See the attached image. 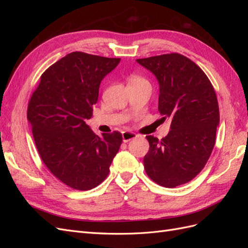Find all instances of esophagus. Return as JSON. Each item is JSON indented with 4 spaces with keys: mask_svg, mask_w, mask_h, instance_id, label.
<instances>
[{
    "mask_svg": "<svg viewBox=\"0 0 248 248\" xmlns=\"http://www.w3.org/2000/svg\"><path fill=\"white\" fill-rule=\"evenodd\" d=\"M122 138H123V141L124 142H128L131 140L137 139L138 138V134L134 133V132H131V131H124L122 133Z\"/></svg>",
    "mask_w": 248,
    "mask_h": 248,
    "instance_id": "obj_1",
    "label": "esophagus"
}]
</instances>
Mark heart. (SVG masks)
<instances>
[{
	"label": "heart",
	"instance_id": "obj_1",
	"mask_svg": "<svg viewBox=\"0 0 248 248\" xmlns=\"http://www.w3.org/2000/svg\"><path fill=\"white\" fill-rule=\"evenodd\" d=\"M129 85H144V86L150 87V82L148 81L147 78H145L141 76H139V74H131L128 79V86Z\"/></svg>",
	"mask_w": 248,
	"mask_h": 248
}]
</instances>
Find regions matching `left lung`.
<instances>
[{
  "instance_id": "8db88e82",
  "label": "left lung",
  "mask_w": 248,
  "mask_h": 248,
  "mask_svg": "<svg viewBox=\"0 0 248 248\" xmlns=\"http://www.w3.org/2000/svg\"><path fill=\"white\" fill-rule=\"evenodd\" d=\"M137 62L158 79V110L162 120L171 118L166 138L146 137L145 170L155 183L174 188L198 176L212 153L219 124L217 97L205 72L178 52Z\"/></svg>"
}]
</instances>
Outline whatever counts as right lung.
Here are the masks:
<instances>
[{
    "label": "right lung",
    "mask_w": 248,
    "mask_h": 248,
    "mask_svg": "<svg viewBox=\"0 0 248 248\" xmlns=\"http://www.w3.org/2000/svg\"><path fill=\"white\" fill-rule=\"evenodd\" d=\"M120 60L73 51L42 73L30 98L27 115L41 159L73 189L90 190L102 183L122 144L119 131L99 138L86 123L102 78Z\"/></svg>",
    "instance_id": "add662e5"
}]
</instances>
